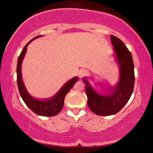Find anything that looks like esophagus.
Instances as JSON below:
<instances>
[{
  "label": "esophagus",
  "instance_id": "esophagus-1",
  "mask_svg": "<svg viewBox=\"0 0 153 153\" xmlns=\"http://www.w3.org/2000/svg\"><path fill=\"white\" fill-rule=\"evenodd\" d=\"M88 75V72L85 71V70H81V71H79L78 75L80 78H82V77L85 76V75Z\"/></svg>",
  "mask_w": 153,
  "mask_h": 153
}]
</instances>
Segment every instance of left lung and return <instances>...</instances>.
Wrapping results in <instances>:
<instances>
[{"mask_svg": "<svg viewBox=\"0 0 153 153\" xmlns=\"http://www.w3.org/2000/svg\"><path fill=\"white\" fill-rule=\"evenodd\" d=\"M111 42L114 51L115 61L119 66V78L114 86L101 85V92H98L82 78L85 83L88 106L96 114L110 116L118 113L130 99L134 85V71L132 57L122 40L111 35Z\"/></svg>", "mask_w": 153, "mask_h": 153, "instance_id": "obj_1", "label": "left lung"}]
</instances>
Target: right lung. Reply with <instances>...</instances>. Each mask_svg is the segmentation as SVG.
<instances>
[{
  "mask_svg": "<svg viewBox=\"0 0 153 153\" xmlns=\"http://www.w3.org/2000/svg\"><path fill=\"white\" fill-rule=\"evenodd\" d=\"M42 36H37L36 37L29 41L25 47H24L20 55H19L18 59V62H17V85H18L19 91L20 93L21 96H22L23 101L26 103V105L29 107L30 109L34 112L36 114L39 116H44V117H53V116L57 115L61 111L62 109L63 106H64V100L65 96L68 93L75 83L78 82V77H74L68 82H66L62 88L58 91L57 94H55L53 96L49 98V99H37L31 96L29 94L27 90H26L25 85H24V81L22 79V64L23 59L24 58L26 50H27L28 45L30 42L35 39L40 37Z\"/></svg>",
  "mask_w": 153,
  "mask_h": 153,
  "instance_id": "obj_1",
  "label": "right lung"
}]
</instances>
